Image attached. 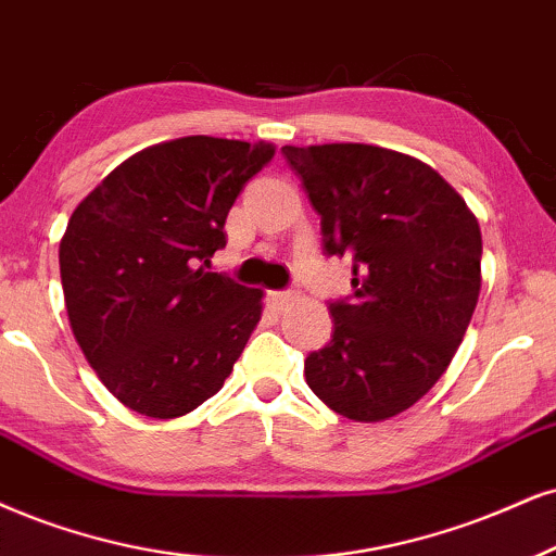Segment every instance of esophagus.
Wrapping results in <instances>:
<instances>
[{
	"instance_id": "34e87169",
	"label": "esophagus",
	"mask_w": 556,
	"mask_h": 556,
	"mask_svg": "<svg viewBox=\"0 0 556 556\" xmlns=\"http://www.w3.org/2000/svg\"><path fill=\"white\" fill-rule=\"evenodd\" d=\"M267 296H270L273 306H276V309H283V306L291 301V291H270V293H267Z\"/></svg>"
}]
</instances>
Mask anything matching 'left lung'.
Instances as JSON below:
<instances>
[{"instance_id": "8db88e82", "label": "left lung", "mask_w": 556, "mask_h": 556, "mask_svg": "<svg viewBox=\"0 0 556 556\" xmlns=\"http://www.w3.org/2000/svg\"><path fill=\"white\" fill-rule=\"evenodd\" d=\"M321 250L353 265L330 304L332 340L306 355L314 394L348 420L379 422L433 389L475 314L482 231L433 167L368 143L283 147Z\"/></svg>"}]
</instances>
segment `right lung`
<instances>
[{
	"instance_id": "right-lung-1",
	"label": "right lung",
	"mask_w": 556,
	"mask_h": 556,
	"mask_svg": "<svg viewBox=\"0 0 556 556\" xmlns=\"http://www.w3.org/2000/svg\"><path fill=\"white\" fill-rule=\"evenodd\" d=\"M276 149L185 136L128 156L74 208L59 247L68 325L108 392L169 420L224 387L263 291L208 273L247 180Z\"/></svg>"
}]
</instances>
